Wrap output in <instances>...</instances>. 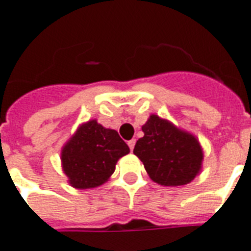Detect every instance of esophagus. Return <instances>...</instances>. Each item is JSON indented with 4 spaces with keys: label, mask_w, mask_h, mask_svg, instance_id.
<instances>
[{
    "label": "esophagus",
    "mask_w": 251,
    "mask_h": 251,
    "mask_svg": "<svg viewBox=\"0 0 251 251\" xmlns=\"http://www.w3.org/2000/svg\"><path fill=\"white\" fill-rule=\"evenodd\" d=\"M134 145H136V139H130V141H128V146H129L130 151H133V148H134Z\"/></svg>",
    "instance_id": "esophagus-1"
}]
</instances>
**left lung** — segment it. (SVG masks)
<instances>
[{
  "mask_svg": "<svg viewBox=\"0 0 251 251\" xmlns=\"http://www.w3.org/2000/svg\"><path fill=\"white\" fill-rule=\"evenodd\" d=\"M145 136L133 153L143 162L151 179L162 186L187 185L202 167L203 152L191 133L152 114L142 127Z\"/></svg>",
  "mask_w": 251,
  "mask_h": 251,
  "instance_id": "left-lung-1",
  "label": "left lung"
}]
</instances>
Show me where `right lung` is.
<instances>
[{
    "mask_svg": "<svg viewBox=\"0 0 251 251\" xmlns=\"http://www.w3.org/2000/svg\"><path fill=\"white\" fill-rule=\"evenodd\" d=\"M129 153L127 143L114 129L93 119L81 124L61 150V165L75 188H94L106 182L121 157Z\"/></svg>",
    "mask_w": 251,
    "mask_h": 251,
    "instance_id": "obj_1",
    "label": "right lung"
}]
</instances>
